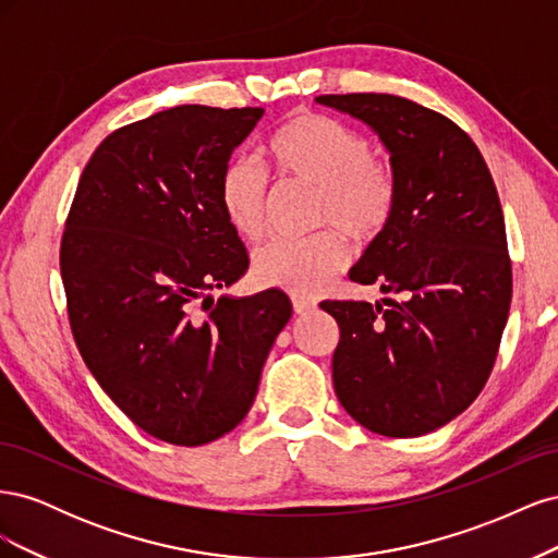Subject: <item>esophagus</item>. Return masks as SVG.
I'll return each mask as SVG.
<instances>
[{
  "label": "esophagus",
  "mask_w": 558,
  "mask_h": 558,
  "mask_svg": "<svg viewBox=\"0 0 558 558\" xmlns=\"http://www.w3.org/2000/svg\"><path fill=\"white\" fill-rule=\"evenodd\" d=\"M316 310V302H312V300H305V298H300V295H293V312L295 314H310V312H314Z\"/></svg>",
  "instance_id": "1"
}]
</instances>
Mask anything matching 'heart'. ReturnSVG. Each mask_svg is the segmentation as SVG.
<instances>
[{
	"label": "heart",
	"instance_id": "b5f03b06",
	"mask_svg": "<svg viewBox=\"0 0 558 558\" xmlns=\"http://www.w3.org/2000/svg\"><path fill=\"white\" fill-rule=\"evenodd\" d=\"M267 160L286 183L316 191L314 221L332 228L305 242H269L253 256L251 275L263 289L314 295L349 260L344 232L369 244L391 226L398 207L393 172L373 158V146L356 130L314 111H298L269 134ZM218 202L228 226L242 240H258L265 228L267 181L256 165L238 158L223 167Z\"/></svg>",
	"mask_w": 558,
	"mask_h": 558
}]
</instances>
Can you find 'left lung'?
Masks as SVG:
<instances>
[{
	"mask_svg": "<svg viewBox=\"0 0 558 558\" xmlns=\"http://www.w3.org/2000/svg\"><path fill=\"white\" fill-rule=\"evenodd\" d=\"M373 128L391 156L398 207L349 279L393 298L326 300L340 342L332 384L367 430L416 437L470 408L492 375L512 300L496 183L447 116L384 93L320 95Z\"/></svg>",
	"mask_w": 558,
	"mask_h": 558,
	"instance_id": "obj_1",
	"label": "left lung"
}]
</instances>
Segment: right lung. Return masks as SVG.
Wrapping results in <instances>:
<instances>
[{
	"mask_svg": "<svg viewBox=\"0 0 558 558\" xmlns=\"http://www.w3.org/2000/svg\"><path fill=\"white\" fill-rule=\"evenodd\" d=\"M263 113L181 105L111 132L66 216L60 272L76 347L162 442L199 447L238 426L293 314L281 291L211 298L248 267L218 181Z\"/></svg>",
	"mask_w": 558,
	"mask_h": 558,
	"instance_id": "right-lung-1",
	"label": "right lung"
}]
</instances>
